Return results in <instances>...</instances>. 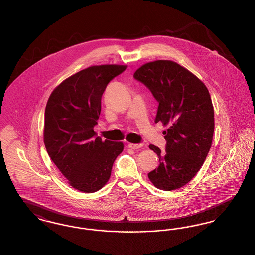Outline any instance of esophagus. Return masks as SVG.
I'll return each instance as SVG.
<instances>
[{
    "mask_svg": "<svg viewBox=\"0 0 255 255\" xmlns=\"http://www.w3.org/2000/svg\"><path fill=\"white\" fill-rule=\"evenodd\" d=\"M142 144L141 143H129L128 144V147L129 148H131V149H139V148H141L142 147Z\"/></svg>",
    "mask_w": 255,
    "mask_h": 255,
    "instance_id": "obj_1",
    "label": "esophagus"
}]
</instances>
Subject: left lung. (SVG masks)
I'll return each instance as SVG.
<instances>
[{
  "label": "left lung",
  "instance_id": "8db88e82",
  "mask_svg": "<svg viewBox=\"0 0 255 255\" xmlns=\"http://www.w3.org/2000/svg\"><path fill=\"white\" fill-rule=\"evenodd\" d=\"M133 77L143 83L158 102L155 122L169 126L163 132L165 152L149 145L157 153L159 164L148 178L158 189H178L194 178L211 147L214 110L209 92L193 73L173 61L144 64Z\"/></svg>",
  "mask_w": 255,
  "mask_h": 255
}]
</instances>
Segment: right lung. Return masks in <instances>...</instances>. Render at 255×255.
<instances>
[{
    "mask_svg": "<svg viewBox=\"0 0 255 255\" xmlns=\"http://www.w3.org/2000/svg\"><path fill=\"white\" fill-rule=\"evenodd\" d=\"M126 66H92L57 86L45 111L44 142L49 158L73 188L93 193L109 181L122 142L102 141L94 127L101 97L110 81Z\"/></svg>",
    "mask_w": 255,
    "mask_h": 255,
    "instance_id": "obj_1",
    "label": "right lung"
}]
</instances>
